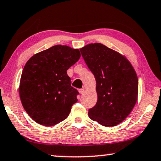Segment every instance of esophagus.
<instances>
[{
	"label": "esophagus",
	"mask_w": 161,
	"mask_h": 161,
	"mask_svg": "<svg viewBox=\"0 0 161 161\" xmlns=\"http://www.w3.org/2000/svg\"><path fill=\"white\" fill-rule=\"evenodd\" d=\"M79 93H81V94H82V93H84V89H83V88H81V89H80V90H79Z\"/></svg>",
	"instance_id": "1"
}]
</instances>
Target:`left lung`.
<instances>
[{
    "label": "left lung",
    "mask_w": 161,
    "mask_h": 161,
    "mask_svg": "<svg viewBox=\"0 0 161 161\" xmlns=\"http://www.w3.org/2000/svg\"><path fill=\"white\" fill-rule=\"evenodd\" d=\"M96 81L98 100L88 110V117L105 127L122 122L137 100L138 79L125 56L100 43L80 49Z\"/></svg>",
    "instance_id": "8db88e82"
}]
</instances>
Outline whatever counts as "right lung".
Instances as JSON below:
<instances>
[{
	"mask_svg": "<svg viewBox=\"0 0 161 161\" xmlns=\"http://www.w3.org/2000/svg\"><path fill=\"white\" fill-rule=\"evenodd\" d=\"M80 58L78 49L55 45L33 55L22 71L19 96L34 122L53 126L65 120L78 101L67 70Z\"/></svg>",
	"mask_w": 161,
	"mask_h": 161,
	"instance_id": "add662e5",
	"label": "right lung"
}]
</instances>
